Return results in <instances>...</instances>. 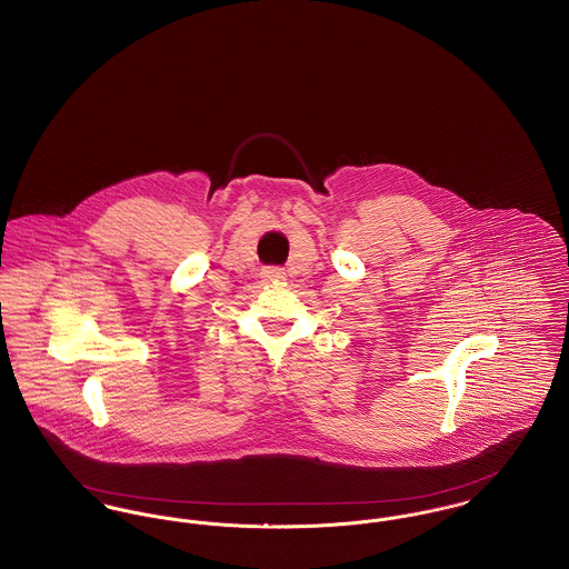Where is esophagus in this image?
<instances>
[{
  "label": "esophagus",
  "instance_id": "34e87169",
  "mask_svg": "<svg viewBox=\"0 0 569 569\" xmlns=\"http://www.w3.org/2000/svg\"><path fill=\"white\" fill-rule=\"evenodd\" d=\"M263 277H266L268 281H277V279H283V277H286V272H283V270H279V268H268V270L263 272Z\"/></svg>",
  "mask_w": 569,
  "mask_h": 569
}]
</instances>
